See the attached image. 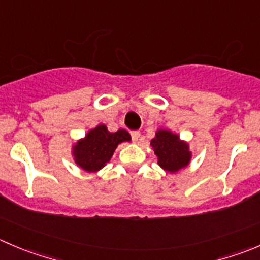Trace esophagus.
Listing matches in <instances>:
<instances>
[{"label":"esophagus","mask_w":260,"mask_h":260,"mask_svg":"<svg viewBox=\"0 0 260 260\" xmlns=\"http://www.w3.org/2000/svg\"><path fill=\"white\" fill-rule=\"evenodd\" d=\"M131 136H132V140L135 141V142H137V141L140 140L141 133H140V132H137V131H136V132H132V133H131Z\"/></svg>","instance_id":"obj_1"}]
</instances>
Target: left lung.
I'll list each match as a JSON object with an SVG mask.
<instances>
[{
    "label": "left lung",
    "mask_w": 260,
    "mask_h": 260,
    "mask_svg": "<svg viewBox=\"0 0 260 260\" xmlns=\"http://www.w3.org/2000/svg\"><path fill=\"white\" fill-rule=\"evenodd\" d=\"M150 145L157 157V165L166 173L175 174L190 164L193 153L189 150V143L173 131L157 129Z\"/></svg>",
    "instance_id": "obj_1"
}]
</instances>
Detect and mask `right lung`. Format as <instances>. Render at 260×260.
<instances>
[{
    "label": "right lung",
    "mask_w": 260,
    "mask_h": 260,
    "mask_svg": "<svg viewBox=\"0 0 260 260\" xmlns=\"http://www.w3.org/2000/svg\"><path fill=\"white\" fill-rule=\"evenodd\" d=\"M129 141L131 135L125 129L109 132L105 124H98L72 145L71 155L80 169L96 173L109 162L118 145Z\"/></svg>",
    "instance_id": "right-lung-1"
}]
</instances>
